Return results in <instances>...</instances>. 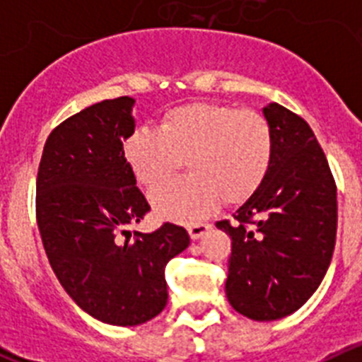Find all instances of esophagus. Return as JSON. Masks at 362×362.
I'll use <instances>...</instances> for the list:
<instances>
[{"label":"esophagus","instance_id":"obj_1","mask_svg":"<svg viewBox=\"0 0 362 362\" xmlns=\"http://www.w3.org/2000/svg\"><path fill=\"white\" fill-rule=\"evenodd\" d=\"M209 228V223H194V225H188V233H190L192 239H199L203 233H206Z\"/></svg>","mask_w":362,"mask_h":362}]
</instances>
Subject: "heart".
I'll return each mask as SVG.
<instances>
[{
  "label": "heart",
  "instance_id": "b5f03b06",
  "mask_svg": "<svg viewBox=\"0 0 362 362\" xmlns=\"http://www.w3.org/2000/svg\"><path fill=\"white\" fill-rule=\"evenodd\" d=\"M137 183L156 188L187 159L190 175L159 188L152 204L161 217L196 221L217 203L241 204L264 183L276 156V137L263 114L212 101L166 110L158 129H137L123 143Z\"/></svg>",
  "mask_w": 362,
  "mask_h": 362
}]
</instances>
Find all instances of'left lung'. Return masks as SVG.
I'll use <instances>...</instances> for the list:
<instances>
[{"mask_svg": "<svg viewBox=\"0 0 362 362\" xmlns=\"http://www.w3.org/2000/svg\"><path fill=\"white\" fill-rule=\"evenodd\" d=\"M276 137L264 183L233 219L226 297L254 321L286 317L312 297L330 267L337 233V187L310 124L283 105L263 108Z\"/></svg>", "mask_w": 362, "mask_h": 362, "instance_id": "left-lung-1", "label": "left lung"}]
</instances>
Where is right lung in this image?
Returning <instances> with one entry per match:
<instances>
[{"mask_svg": "<svg viewBox=\"0 0 362 362\" xmlns=\"http://www.w3.org/2000/svg\"><path fill=\"white\" fill-rule=\"evenodd\" d=\"M132 107L129 95L105 99L57 124L36 181L37 226L57 281L79 308L117 326L163 312L166 263L190 245L172 223L134 238L127 230L150 212L123 156Z\"/></svg>", "mask_w": 362, "mask_h": 362, "instance_id": "right-lung-1", "label": "right lung"}]
</instances>
